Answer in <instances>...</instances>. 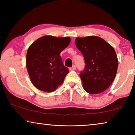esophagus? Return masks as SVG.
I'll list each match as a JSON object with an SVG mask.
<instances>
[{"mask_svg": "<svg viewBox=\"0 0 135 135\" xmlns=\"http://www.w3.org/2000/svg\"><path fill=\"white\" fill-rule=\"evenodd\" d=\"M76 69V65H73L72 67H71V68H70V70H71V71H73V70H75Z\"/></svg>", "mask_w": 135, "mask_h": 135, "instance_id": "34e87169", "label": "esophagus"}]
</instances>
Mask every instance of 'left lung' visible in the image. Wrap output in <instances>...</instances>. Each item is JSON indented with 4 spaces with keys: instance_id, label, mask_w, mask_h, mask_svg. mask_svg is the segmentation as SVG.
I'll list each match as a JSON object with an SVG mask.
<instances>
[{
    "instance_id": "left-lung-1",
    "label": "left lung",
    "mask_w": 135,
    "mask_h": 135,
    "mask_svg": "<svg viewBox=\"0 0 135 135\" xmlns=\"http://www.w3.org/2000/svg\"><path fill=\"white\" fill-rule=\"evenodd\" d=\"M76 45L84 56L85 68L80 77L84 89L90 94L108 89L117 74L118 61L113 47L98 36L77 37Z\"/></svg>"
}]
</instances>
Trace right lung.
I'll return each mask as SVG.
<instances>
[{
  "label": "right lung",
  "mask_w": 135,
  "mask_h": 135,
  "mask_svg": "<svg viewBox=\"0 0 135 135\" xmlns=\"http://www.w3.org/2000/svg\"><path fill=\"white\" fill-rule=\"evenodd\" d=\"M71 42L69 37L45 36L28 47L26 66L31 83L38 90L51 92L63 83L69 71L64 65L60 53Z\"/></svg>",
  "instance_id": "1"
}]
</instances>
